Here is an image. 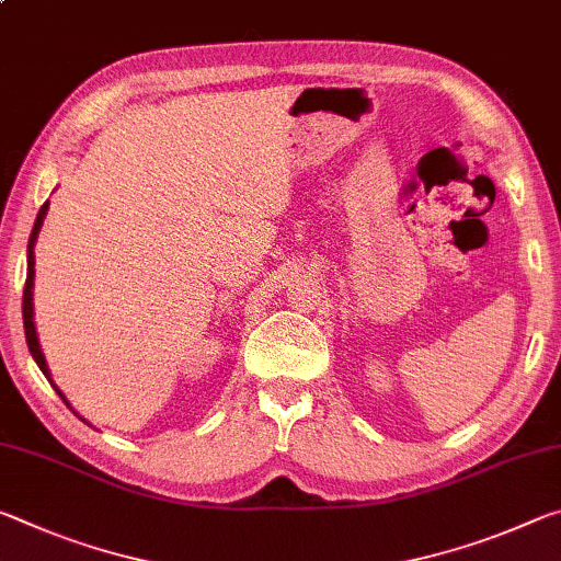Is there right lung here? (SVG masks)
I'll use <instances>...</instances> for the list:
<instances>
[{
  "mask_svg": "<svg viewBox=\"0 0 561 561\" xmlns=\"http://www.w3.org/2000/svg\"><path fill=\"white\" fill-rule=\"evenodd\" d=\"M46 210H49V203L42 205L39 215H36V222H34V230H32V237H30V247H26V282H24V297H22V317H24V334H26V346H30L32 356L36 364H39V368L44 371V376L49 378V368H46V358L42 354L39 348V339H36V329H34V307H32V289H34V242H36V234H39V227L44 222V215ZM56 388V386H54ZM56 393H59L64 398V393L56 388ZM66 401V398H64Z\"/></svg>",
  "mask_w": 561,
  "mask_h": 561,
  "instance_id": "obj_1",
  "label": "right lung"
}]
</instances>
